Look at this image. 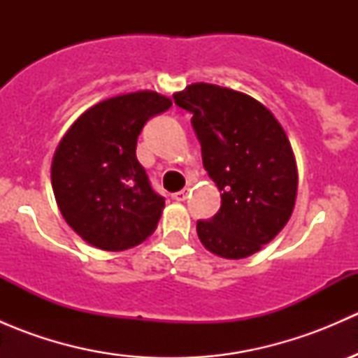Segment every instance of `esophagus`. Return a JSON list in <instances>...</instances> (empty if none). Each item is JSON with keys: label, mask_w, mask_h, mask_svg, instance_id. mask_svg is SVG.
<instances>
[{"label": "esophagus", "mask_w": 358, "mask_h": 358, "mask_svg": "<svg viewBox=\"0 0 358 358\" xmlns=\"http://www.w3.org/2000/svg\"><path fill=\"white\" fill-rule=\"evenodd\" d=\"M187 197H189V189H183V190H180V192L173 194V199L178 201V202H183Z\"/></svg>", "instance_id": "34e87169"}]
</instances>
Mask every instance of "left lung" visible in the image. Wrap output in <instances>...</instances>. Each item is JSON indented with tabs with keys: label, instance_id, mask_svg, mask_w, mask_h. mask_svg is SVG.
<instances>
[{
	"label": "left lung",
	"instance_id": "1",
	"mask_svg": "<svg viewBox=\"0 0 358 358\" xmlns=\"http://www.w3.org/2000/svg\"><path fill=\"white\" fill-rule=\"evenodd\" d=\"M192 114L202 164L222 194L209 222H197L202 246L227 259L255 255L291 218L298 168L286 131L262 102L209 83L175 93Z\"/></svg>",
	"mask_w": 358,
	"mask_h": 358
}]
</instances>
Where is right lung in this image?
Instances as JSON below:
<instances>
[{
	"instance_id": "obj_1",
	"label": "right lung",
	"mask_w": 358,
	"mask_h": 358,
	"mask_svg": "<svg viewBox=\"0 0 358 358\" xmlns=\"http://www.w3.org/2000/svg\"><path fill=\"white\" fill-rule=\"evenodd\" d=\"M171 103L152 90L112 96L83 112L60 140L52 161L57 206L92 246L124 251L157 229L164 199L136 159V140Z\"/></svg>"
}]
</instances>
